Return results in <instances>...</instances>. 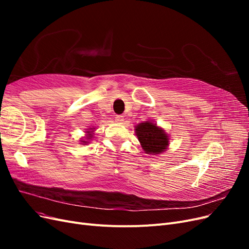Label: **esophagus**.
I'll use <instances>...</instances> for the list:
<instances>
[{"label": "esophagus", "instance_id": "34e87169", "mask_svg": "<svg viewBox=\"0 0 249 249\" xmlns=\"http://www.w3.org/2000/svg\"><path fill=\"white\" fill-rule=\"evenodd\" d=\"M124 115H116L115 116V122H117L119 124L124 123Z\"/></svg>", "mask_w": 249, "mask_h": 249}]
</instances>
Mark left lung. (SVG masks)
I'll use <instances>...</instances> for the list:
<instances>
[{
  "label": "left lung",
  "instance_id": "1",
  "mask_svg": "<svg viewBox=\"0 0 249 249\" xmlns=\"http://www.w3.org/2000/svg\"><path fill=\"white\" fill-rule=\"evenodd\" d=\"M136 135L144 153L156 155L164 152L168 145L167 134L155 124L145 122L136 126Z\"/></svg>",
  "mask_w": 249,
  "mask_h": 249
}]
</instances>
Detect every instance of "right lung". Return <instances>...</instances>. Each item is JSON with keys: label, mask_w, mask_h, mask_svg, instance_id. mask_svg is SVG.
Here are the masks:
<instances>
[{"label": "right lung", "mask_w": 249, "mask_h": 249, "mask_svg": "<svg viewBox=\"0 0 249 249\" xmlns=\"http://www.w3.org/2000/svg\"><path fill=\"white\" fill-rule=\"evenodd\" d=\"M87 133H90V132H87ZM91 137H92V135L89 134V135H88V139H91ZM82 142H83V143H87L88 141H85V140H84V141H82Z\"/></svg>", "instance_id": "right-lung-1"}]
</instances>
